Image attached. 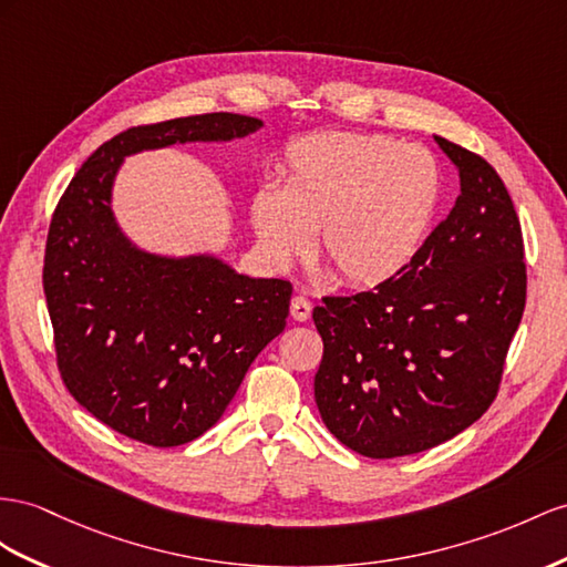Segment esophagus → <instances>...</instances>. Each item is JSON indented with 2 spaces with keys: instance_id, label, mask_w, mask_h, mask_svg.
I'll return each instance as SVG.
<instances>
[{
  "instance_id": "esophagus-1",
  "label": "esophagus",
  "mask_w": 567,
  "mask_h": 567,
  "mask_svg": "<svg viewBox=\"0 0 567 567\" xmlns=\"http://www.w3.org/2000/svg\"><path fill=\"white\" fill-rule=\"evenodd\" d=\"M289 313H292L295 321H307V318L311 316V301L303 295L292 297V303H289Z\"/></svg>"
}]
</instances>
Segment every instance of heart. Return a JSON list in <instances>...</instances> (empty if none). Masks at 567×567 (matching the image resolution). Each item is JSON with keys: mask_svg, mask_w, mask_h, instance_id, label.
Segmentation results:
<instances>
[{"mask_svg": "<svg viewBox=\"0 0 567 567\" xmlns=\"http://www.w3.org/2000/svg\"><path fill=\"white\" fill-rule=\"evenodd\" d=\"M282 188L251 196L258 249L275 268L318 254L347 285L371 287L410 264L433 220L441 169L422 145L381 134L318 132L287 145Z\"/></svg>", "mask_w": 567, "mask_h": 567, "instance_id": "b5f03b06", "label": "heart"}]
</instances>
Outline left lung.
Segmentation results:
<instances>
[{
  "instance_id": "8db88e82",
  "label": "left lung",
  "mask_w": 567,
  "mask_h": 567,
  "mask_svg": "<svg viewBox=\"0 0 567 567\" xmlns=\"http://www.w3.org/2000/svg\"><path fill=\"white\" fill-rule=\"evenodd\" d=\"M435 143L460 172L453 210L393 278L313 309L318 412L342 445L373 460L441 445L491 408L527 301L525 241L498 172Z\"/></svg>"
}]
</instances>
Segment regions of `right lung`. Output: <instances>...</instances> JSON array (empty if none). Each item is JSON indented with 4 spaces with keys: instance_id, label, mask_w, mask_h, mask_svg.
I'll list each match as a JSON object with an SVG mask.
<instances>
[{
    "instance_id": "obj_1",
    "label": "right lung",
    "mask_w": 567,
    "mask_h": 567,
    "mask_svg": "<svg viewBox=\"0 0 567 567\" xmlns=\"http://www.w3.org/2000/svg\"><path fill=\"white\" fill-rule=\"evenodd\" d=\"M260 126L210 112L126 128L85 159L52 213L42 287L56 369L81 408L126 439L172 447L206 433L285 330L292 285L239 275L215 256L136 249L114 220V174L126 155Z\"/></svg>"
}]
</instances>
